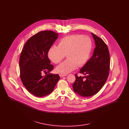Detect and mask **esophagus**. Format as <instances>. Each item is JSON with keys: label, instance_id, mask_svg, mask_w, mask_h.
Masks as SVG:
<instances>
[{"label": "esophagus", "instance_id": "obj_1", "mask_svg": "<svg viewBox=\"0 0 129 129\" xmlns=\"http://www.w3.org/2000/svg\"><path fill=\"white\" fill-rule=\"evenodd\" d=\"M67 74H59V76L60 77H64V76H66Z\"/></svg>", "mask_w": 129, "mask_h": 129}]
</instances>
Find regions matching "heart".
Returning a JSON list of instances; mask_svg holds the SVG:
<instances>
[{"label": "heart", "mask_w": 129, "mask_h": 129, "mask_svg": "<svg viewBox=\"0 0 129 129\" xmlns=\"http://www.w3.org/2000/svg\"><path fill=\"white\" fill-rule=\"evenodd\" d=\"M92 48V40L90 37L74 34L63 38L59 41L58 46H52L48 51V56L53 62L58 64L66 54L67 59L56 68L57 73L66 74L77 66L81 67L86 64Z\"/></svg>", "instance_id": "b5f03b06"}]
</instances>
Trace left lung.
Wrapping results in <instances>:
<instances>
[{
  "instance_id": "obj_1",
  "label": "left lung",
  "mask_w": 129,
  "mask_h": 129,
  "mask_svg": "<svg viewBox=\"0 0 129 129\" xmlns=\"http://www.w3.org/2000/svg\"><path fill=\"white\" fill-rule=\"evenodd\" d=\"M91 34L96 47L92 56L79 72L86 76H78L76 74L73 85L74 92L83 97H90L97 93L104 86L110 70V54L107 45L102 39Z\"/></svg>"
}]
</instances>
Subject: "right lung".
<instances>
[{
  "instance_id": "add662e5",
  "label": "right lung",
  "mask_w": 129,
  "mask_h": 129,
  "mask_svg": "<svg viewBox=\"0 0 129 129\" xmlns=\"http://www.w3.org/2000/svg\"><path fill=\"white\" fill-rule=\"evenodd\" d=\"M53 31L39 32L25 43L19 59L20 78L26 89L34 95L42 97L52 92L60 79L57 74H51L54 66L48 57L50 48L58 38ZM43 72H48L43 76Z\"/></svg>"
}]
</instances>
